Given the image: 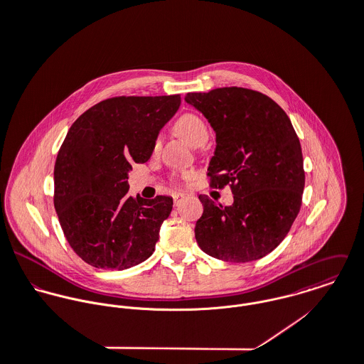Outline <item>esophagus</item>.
Segmentation results:
<instances>
[{"label":"esophagus","mask_w":364,"mask_h":364,"mask_svg":"<svg viewBox=\"0 0 364 364\" xmlns=\"http://www.w3.org/2000/svg\"><path fill=\"white\" fill-rule=\"evenodd\" d=\"M183 199H185V193H175V195H173V205H175V206H179Z\"/></svg>","instance_id":"obj_1"}]
</instances>
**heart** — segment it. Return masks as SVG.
<instances>
[{
    "mask_svg": "<svg viewBox=\"0 0 364 364\" xmlns=\"http://www.w3.org/2000/svg\"><path fill=\"white\" fill-rule=\"evenodd\" d=\"M176 132L192 146L199 147L208 141V130L205 120L195 113L182 114L175 123ZM158 146V141H156ZM191 173H182V179H189Z\"/></svg>",
    "mask_w": 364,
    "mask_h": 364,
    "instance_id": "b5f03b06",
    "label": "heart"
}]
</instances>
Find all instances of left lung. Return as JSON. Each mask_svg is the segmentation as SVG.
<instances>
[{
	"instance_id": "left-lung-1",
	"label": "left lung",
	"mask_w": 364,
	"mask_h": 364,
	"mask_svg": "<svg viewBox=\"0 0 364 364\" xmlns=\"http://www.w3.org/2000/svg\"><path fill=\"white\" fill-rule=\"evenodd\" d=\"M185 101L215 133L211 186L230 185L234 195L225 208L199 196L203 214L196 221V241L217 259L263 258L284 240L301 208L306 176L293 124L273 100L247 88L192 92Z\"/></svg>"
}]
</instances>
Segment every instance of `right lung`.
Here are the masks:
<instances>
[{"instance_id": "add662e5", "label": "right lung", "mask_w": 364, "mask_h": 364, "mask_svg": "<svg viewBox=\"0 0 364 364\" xmlns=\"http://www.w3.org/2000/svg\"><path fill=\"white\" fill-rule=\"evenodd\" d=\"M179 95L117 97L94 105L70 127L54 165V208L74 252L101 269L150 258L172 198H132V164H144Z\"/></svg>"}]
</instances>
